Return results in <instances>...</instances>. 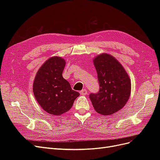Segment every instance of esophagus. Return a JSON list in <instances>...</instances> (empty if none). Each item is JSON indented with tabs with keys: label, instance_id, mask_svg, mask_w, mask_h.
<instances>
[{
	"label": "esophagus",
	"instance_id": "obj_1",
	"mask_svg": "<svg viewBox=\"0 0 160 160\" xmlns=\"http://www.w3.org/2000/svg\"><path fill=\"white\" fill-rule=\"evenodd\" d=\"M80 93L82 95H85L88 94V91H87V89H83L80 91Z\"/></svg>",
	"mask_w": 160,
	"mask_h": 160
}]
</instances>
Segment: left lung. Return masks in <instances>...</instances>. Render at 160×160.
<instances>
[{"label":"left lung","instance_id":"left-lung-1","mask_svg":"<svg viewBox=\"0 0 160 160\" xmlns=\"http://www.w3.org/2000/svg\"><path fill=\"white\" fill-rule=\"evenodd\" d=\"M99 90L89 98L97 112L109 115L118 112L126 104L131 94V81L120 62L107 53L93 59Z\"/></svg>","mask_w":160,"mask_h":160}]
</instances>
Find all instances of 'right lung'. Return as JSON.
<instances>
[{
  "instance_id": "obj_1",
  "label": "right lung",
  "mask_w": 160,
  "mask_h": 160,
  "mask_svg": "<svg viewBox=\"0 0 160 160\" xmlns=\"http://www.w3.org/2000/svg\"><path fill=\"white\" fill-rule=\"evenodd\" d=\"M65 66L62 58H49L38 69L33 82L32 90L37 102L51 115H60L68 111L80 95L62 77Z\"/></svg>"
}]
</instances>
